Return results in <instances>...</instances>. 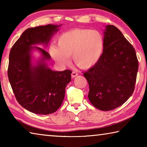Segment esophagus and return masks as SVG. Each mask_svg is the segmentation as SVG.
I'll return each mask as SVG.
<instances>
[{"mask_svg": "<svg viewBox=\"0 0 147 147\" xmlns=\"http://www.w3.org/2000/svg\"><path fill=\"white\" fill-rule=\"evenodd\" d=\"M78 73H77V72H76V71H73V73H71V76H72V78H74V77H76L77 75H78Z\"/></svg>", "mask_w": 147, "mask_h": 147, "instance_id": "1", "label": "esophagus"}]
</instances>
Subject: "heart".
I'll use <instances>...</instances> for the list:
<instances>
[{"label": "heart", "instance_id": "b5f03b06", "mask_svg": "<svg viewBox=\"0 0 147 147\" xmlns=\"http://www.w3.org/2000/svg\"><path fill=\"white\" fill-rule=\"evenodd\" d=\"M58 45H51L49 53L59 63L65 65L69 57L78 67L88 69L100 59L104 49V39L98 31L76 28L61 34Z\"/></svg>", "mask_w": 147, "mask_h": 147}]
</instances>
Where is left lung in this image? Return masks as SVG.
I'll list each match as a JSON object with an SVG mask.
<instances>
[{
	"label": "left lung",
	"mask_w": 147,
	"mask_h": 147,
	"mask_svg": "<svg viewBox=\"0 0 147 147\" xmlns=\"http://www.w3.org/2000/svg\"><path fill=\"white\" fill-rule=\"evenodd\" d=\"M138 67L133 46L117 27L106 26L103 53L97 63L84 73L91 103L102 111L123 105L134 93Z\"/></svg>",
	"instance_id": "8db88e82"
}]
</instances>
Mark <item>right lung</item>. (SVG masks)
I'll list each match as a JSON object with an SVG mask.
<instances>
[{"instance_id": "add662e5", "label": "right lung", "mask_w": 147, "mask_h": 147, "mask_svg": "<svg viewBox=\"0 0 147 147\" xmlns=\"http://www.w3.org/2000/svg\"><path fill=\"white\" fill-rule=\"evenodd\" d=\"M61 25L48 24L24 31L11 47L9 55L8 79L19 104L34 113L48 115L58 110L65 96L66 86L71 80V70L54 71L45 62L32 67L30 51L38 49L45 59L51 58L43 49L32 47L49 43Z\"/></svg>"}]
</instances>
